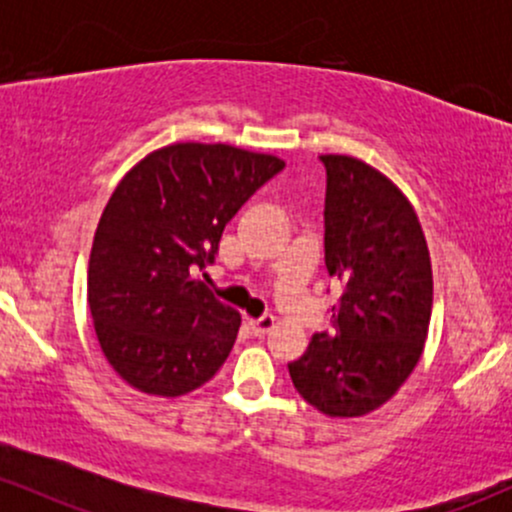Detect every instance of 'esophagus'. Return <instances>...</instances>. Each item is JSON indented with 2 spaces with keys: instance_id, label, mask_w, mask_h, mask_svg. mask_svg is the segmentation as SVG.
<instances>
[{
  "instance_id": "obj_1",
  "label": "esophagus",
  "mask_w": 512,
  "mask_h": 512,
  "mask_svg": "<svg viewBox=\"0 0 512 512\" xmlns=\"http://www.w3.org/2000/svg\"><path fill=\"white\" fill-rule=\"evenodd\" d=\"M248 325H250V332L255 334V337H264V334H267L274 327V317L272 315H262V317H257V320H250Z\"/></svg>"
}]
</instances>
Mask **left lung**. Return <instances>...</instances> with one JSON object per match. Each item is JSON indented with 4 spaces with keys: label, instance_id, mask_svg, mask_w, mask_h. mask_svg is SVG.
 <instances>
[{
    "label": "left lung",
    "instance_id": "left-lung-1",
    "mask_svg": "<svg viewBox=\"0 0 512 512\" xmlns=\"http://www.w3.org/2000/svg\"><path fill=\"white\" fill-rule=\"evenodd\" d=\"M327 170L325 264L344 284L332 330L289 363L293 387L327 416H363L390 399L419 363L433 274L419 216L392 180L351 156Z\"/></svg>",
    "mask_w": 512,
    "mask_h": 512
}]
</instances>
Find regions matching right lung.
Instances as JSON below:
<instances>
[{"label":"right lung","mask_w":512,"mask_h":512,"mask_svg":"<svg viewBox=\"0 0 512 512\" xmlns=\"http://www.w3.org/2000/svg\"><path fill=\"white\" fill-rule=\"evenodd\" d=\"M286 163L228 144H173L139 161L105 204L88 260V308L115 373L146 395L202 387L236 344L240 315L197 269L226 223Z\"/></svg>","instance_id":"add662e5"}]
</instances>
